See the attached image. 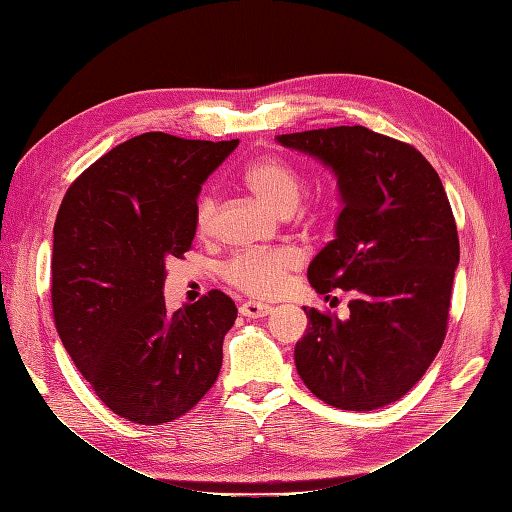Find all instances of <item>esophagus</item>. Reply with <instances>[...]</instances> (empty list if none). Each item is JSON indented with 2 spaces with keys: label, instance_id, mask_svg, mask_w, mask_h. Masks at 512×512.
Returning <instances> with one entry per match:
<instances>
[{
  "label": "esophagus",
  "instance_id": "obj_1",
  "mask_svg": "<svg viewBox=\"0 0 512 512\" xmlns=\"http://www.w3.org/2000/svg\"><path fill=\"white\" fill-rule=\"evenodd\" d=\"M273 312L271 305H265V303H256V301H245L241 307H239V314L245 316V318H265Z\"/></svg>",
  "mask_w": 512,
  "mask_h": 512
}]
</instances>
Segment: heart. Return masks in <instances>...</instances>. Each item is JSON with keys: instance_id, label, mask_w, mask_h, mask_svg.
Masks as SVG:
<instances>
[{"instance_id": "obj_1", "label": "heart", "mask_w": 512, "mask_h": 512, "mask_svg": "<svg viewBox=\"0 0 512 512\" xmlns=\"http://www.w3.org/2000/svg\"><path fill=\"white\" fill-rule=\"evenodd\" d=\"M243 181L262 205L284 213L292 211L301 196V179L290 164L280 158H258L245 168ZM215 215V198L203 196L196 205L194 224L198 235H207L213 226ZM299 256L290 250H271V252H254L232 258L224 275L226 280L254 297H271L282 288L286 275L297 269Z\"/></svg>"}]
</instances>
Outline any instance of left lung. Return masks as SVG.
<instances>
[{"instance_id":"left-lung-1","label":"left lung","mask_w":512,"mask_h":512,"mask_svg":"<svg viewBox=\"0 0 512 512\" xmlns=\"http://www.w3.org/2000/svg\"><path fill=\"white\" fill-rule=\"evenodd\" d=\"M337 179L335 239L309 262L316 292H352L339 320L303 307L294 365L324 404L367 412L404 397L446 335L459 239L444 185L412 145L363 126L275 136Z\"/></svg>"}]
</instances>
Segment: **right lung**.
I'll return each instance as SVG.
<instances>
[{
	"label": "right lung",
	"instance_id": "1",
	"mask_svg": "<svg viewBox=\"0 0 512 512\" xmlns=\"http://www.w3.org/2000/svg\"><path fill=\"white\" fill-rule=\"evenodd\" d=\"M239 141L147 132L117 145L76 179L53 228V316L91 389L138 425L192 410L222 367L237 307L220 290L170 314L168 258L196 235V198Z\"/></svg>",
	"mask_w": 512,
	"mask_h": 512
}]
</instances>
